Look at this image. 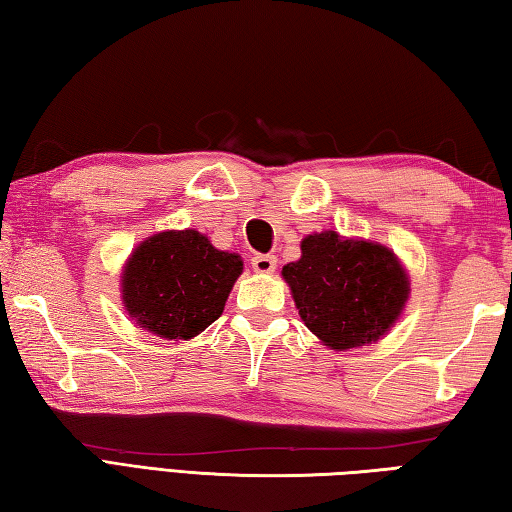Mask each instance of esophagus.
<instances>
[{
    "instance_id": "1",
    "label": "esophagus",
    "mask_w": 512,
    "mask_h": 512,
    "mask_svg": "<svg viewBox=\"0 0 512 512\" xmlns=\"http://www.w3.org/2000/svg\"><path fill=\"white\" fill-rule=\"evenodd\" d=\"M252 267L258 274H274L276 272V258L269 254H258L252 258Z\"/></svg>"
}]
</instances>
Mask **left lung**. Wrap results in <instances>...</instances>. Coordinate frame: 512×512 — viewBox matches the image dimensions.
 Returning <instances> with one entry per match:
<instances>
[{
  "label": "left lung",
  "mask_w": 512,
  "mask_h": 512,
  "mask_svg": "<svg viewBox=\"0 0 512 512\" xmlns=\"http://www.w3.org/2000/svg\"><path fill=\"white\" fill-rule=\"evenodd\" d=\"M281 276L307 330L334 352L379 341L410 298V276L390 247L332 229L305 236Z\"/></svg>",
  "instance_id": "obj_1"
}]
</instances>
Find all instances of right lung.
Wrapping results in <instances>:
<instances>
[{"label": "right lung", "instance_id": "right-lung-1", "mask_svg": "<svg viewBox=\"0 0 512 512\" xmlns=\"http://www.w3.org/2000/svg\"><path fill=\"white\" fill-rule=\"evenodd\" d=\"M240 274L243 258L216 249L200 231H158L122 267V305L142 330L189 341L223 314Z\"/></svg>", "mask_w": 512, "mask_h": 512}]
</instances>
